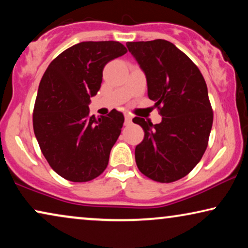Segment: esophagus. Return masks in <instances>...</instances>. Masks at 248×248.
<instances>
[{
  "mask_svg": "<svg viewBox=\"0 0 248 248\" xmlns=\"http://www.w3.org/2000/svg\"><path fill=\"white\" fill-rule=\"evenodd\" d=\"M124 116H125V124H126V125L131 124L132 123V116H131V115L125 113Z\"/></svg>",
  "mask_w": 248,
  "mask_h": 248,
  "instance_id": "34e87169",
  "label": "esophagus"
}]
</instances>
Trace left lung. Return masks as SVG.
<instances>
[{
	"mask_svg": "<svg viewBox=\"0 0 248 248\" xmlns=\"http://www.w3.org/2000/svg\"><path fill=\"white\" fill-rule=\"evenodd\" d=\"M126 47L143 71L148 97L162 116L155 125L133 118L144 131L143 141L135 147L138 168L155 182L178 181L199 164L208 147L213 113L204 78L167 40L132 42Z\"/></svg>",
	"mask_w": 248,
	"mask_h": 248,
	"instance_id": "obj_1",
	"label": "left lung"
}]
</instances>
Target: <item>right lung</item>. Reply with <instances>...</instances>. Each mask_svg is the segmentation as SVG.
<instances>
[{"label":"right lung","mask_w":248,"mask_h":248,"mask_svg":"<svg viewBox=\"0 0 248 248\" xmlns=\"http://www.w3.org/2000/svg\"><path fill=\"white\" fill-rule=\"evenodd\" d=\"M127 50L118 42H82L61 53L39 83L32 123L44 157L60 176L88 182L106 169L121 134L124 115H89L90 98L103 81L109 61Z\"/></svg>","instance_id":"right-lung-1"}]
</instances>
